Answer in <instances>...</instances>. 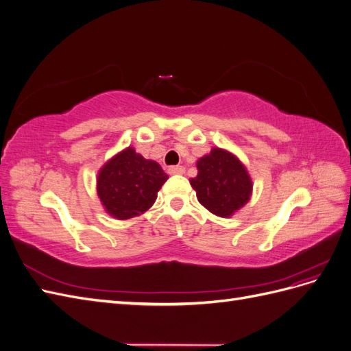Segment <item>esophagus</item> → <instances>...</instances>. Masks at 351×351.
I'll return each instance as SVG.
<instances>
[{
  "instance_id": "34e87169",
  "label": "esophagus",
  "mask_w": 351,
  "mask_h": 351,
  "mask_svg": "<svg viewBox=\"0 0 351 351\" xmlns=\"http://www.w3.org/2000/svg\"><path fill=\"white\" fill-rule=\"evenodd\" d=\"M184 171H186V168L183 167V165H174V167H169L168 168V173L169 174H184Z\"/></svg>"
}]
</instances>
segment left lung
I'll list each match as a JSON object with an SVG mask.
<instances>
[{
	"instance_id": "obj_1",
	"label": "left lung",
	"mask_w": 351,
	"mask_h": 351,
	"mask_svg": "<svg viewBox=\"0 0 351 351\" xmlns=\"http://www.w3.org/2000/svg\"><path fill=\"white\" fill-rule=\"evenodd\" d=\"M197 176L190 178L197 200L212 214L228 218L247 204L252 178L246 167L231 152L214 147L196 162Z\"/></svg>"
}]
</instances>
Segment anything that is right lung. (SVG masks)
<instances>
[{"mask_svg":"<svg viewBox=\"0 0 351 351\" xmlns=\"http://www.w3.org/2000/svg\"><path fill=\"white\" fill-rule=\"evenodd\" d=\"M167 180L161 165L129 146L99 169L97 190L107 214L115 219H130L155 204Z\"/></svg>","mask_w":351,"mask_h":351,"instance_id":"1","label":"right lung"}]
</instances>
